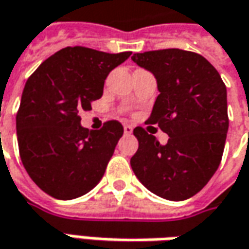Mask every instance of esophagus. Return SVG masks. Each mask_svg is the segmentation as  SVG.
Instances as JSON below:
<instances>
[{
  "label": "esophagus",
  "mask_w": 249,
  "mask_h": 249,
  "mask_svg": "<svg viewBox=\"0 0 249 249\" xmlns=\"http://www.w3.org/2000/svg\"><path fill=\"white\" fill-rule=\"evenodd\" d=\"M133 131V128L131 126V125H124V132L126 133V135H131Z\"/></svg>",
  "instance_id": "obj_1"
}]
</instances>
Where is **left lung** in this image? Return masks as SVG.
<instances>
[{
  "label": "left lung",
  "mask_w": 249,
  "mask_h": 249,
  "mask_svg": "<svg viewBox=\"0 0 249 249\" xmlns=\"http://www.w3.org/2000/svg\"><path fill=\"white\" fill-rule=\"evenodd\" d=\"M132 60L157 78L160 95L146 124H157L169 139L162 146L136 126L139 147L131 167L151 193L171 201L190 198L222 160L229 128L226 85L204 56L190 51H149L133 53Z\"/></svg>",
  "instance_id": "left-lung-1"
}]
</instances>
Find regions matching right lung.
I'll return each mask as SVG.
<instances>
[{"instance_id":"obj_1","label":"right lung","mask_w":249,"mask_h":249,"mask_svg":"<svg viewBox=\"0 0 249 249\" xmlns=\"http://www.w3.org/2000/svg\"><path fill=\"white\" fill-rule=\"evenodd\" d=\"M131 53L67 47L29 77L16 114L19 154L33 182L51 197L77 198L105 175L124 128L110 120L89 131L80 113L102 98L108 73Z\"/></svg>"}]
</instances>
